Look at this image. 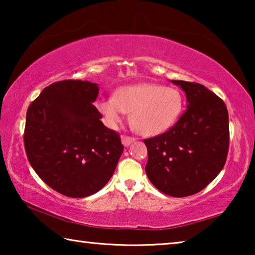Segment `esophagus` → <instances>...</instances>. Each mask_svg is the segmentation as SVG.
I'll use <instances>...</instances> for the list:
<instances>
[{"label":"esophagus","instance_id":"esophagus-1","mask_svg":"<svg viewBox=\"0 0 255 255\" xmlns=\"http://www.w3.org/2000/svg\"><path fill=\"white\" fill-rule=\"evenodd\" d=\"M133 140H135V138L131 137V136L122 135V141H123V144H124L125 146H129V145H130V144L132 143Z\"/></svg>","mask_w":255,"mask_h":255}]
</instances>
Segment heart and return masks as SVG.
<instances>
[{"mask_svg":"<svg viewBox=\"0 0 255 255\" xmlns=\"http://www.w3.org/2000/svg\"><path fill=\"white\" fill-rule=\"evenodd\" d=\"M97 108L111 127L131 114V124L144 136L167 130L180 117L183 98L179 90L155 83H140L116 91L114 97L101 98Z\"/></svg>","mask_w":255,"mask_h":255,"instance_id":"obj_1","label":"heart"}]
</instances>
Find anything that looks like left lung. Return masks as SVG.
Here are the masks:
<instances>
[{"label":"left lung","instance_id":"1","mask_svg":"<svg viewBox=\"0 0 255 255\" xmlns=\"http://www.w3.org/2000/svg\"><path fill=\"white\" fill-rule=\"evenodd\" d=\"M182 88L188 108L169 130L144 139L148 179L171 197H188L205 189L225 165L230 146L225 102L205 85L172 81Z\"/></svg>","mask_w":255,"mask_h":255}]
</instances>
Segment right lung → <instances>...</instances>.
I'll list each match as a JSON object with an SVG mask.
<instances>
[{
  "mask_svg": "<svg viewBox=\"0 0 255 255\" xmlns=\"http://www.w3.org/2000/svg\"><path fill=\"white\" fill-rule=\"evenodd\" d=\"M97 83L64 80L30 103L24 149L34 172L51 189L72 198L98 192L114 174L124 145L102 124L93 103Z\"/></svg>",
  "mask_w": 255,
  "mask_h": 255,
  "instance_id": "obj_1",
  "label": "right lung"
}]
</instances>
